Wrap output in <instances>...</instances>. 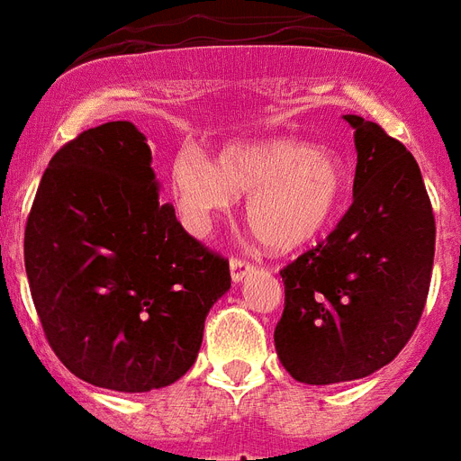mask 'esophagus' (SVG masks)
<instances>
[{"label":"esophagus","mask_w":461,"mask_h":461,"mask_svg":"<svg viewBox=\"0 0 461 461\" xmlns=\"http://www.w3.org/2000/svg\"><path fill=\"white\" fill-rule=\"evenodd\" d=\"M251 270H254L251 263L242 261V258H230V277H233V282H242Z\"/></svg>","instance_id":"34e87169"}]
</instances>
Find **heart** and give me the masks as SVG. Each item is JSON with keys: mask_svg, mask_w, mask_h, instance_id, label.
<instances>
[{"mask_svg": "<svg viewBox=\"0 0 461 461\" xmlns=\"http://www.w3.org/2000/svg\"><path fill=\"white\" fill-rule=\"evenodd\" d=\"M172 195L191 233L204 235L212 221L230 210L235 195H247L251 233L275 251L310 245L336 219L348 188L343 160L305 141H233L216 163L182 151L172 163Z\"/></svg>", "mask_w": 461, "mask_h": 461, "instance_id": "obj_1", "label": "heart"}]
</instances>
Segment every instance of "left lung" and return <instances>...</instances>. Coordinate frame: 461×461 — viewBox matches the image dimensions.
Listing matches in <instances>:
<instances>
[{
	"label": "left lung",
	"instance_id": "8db88e82",
	"mask_svg": "<svg viewBox=\"0 0 461 461\" xmlns=\"http://www.w3.org/2000/svg\"><path fill=\"white\" fill-rule=\"evenodd\" d=\"M352 204L324 242L282 270L275 349L289 375L338 384L380 371L412 336L434 268L436 223L422 172L401 141L361 116Z\"/></svg>",
	"mask_w": 461,
	"mask_h": 461
}]
</instances>
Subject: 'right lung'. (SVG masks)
<instances>
[{"mask_svg":"<svg viewBox=\"0 0 461 461\" xmlns=\"http://www.w3.org/2000/svg\"><path fill=\"white\" fill-rule=\"evenodd\" d=\"M147 137L97 125L50 158L25 228L43 333L77 377L151 392L195 364L204 317L230 289L228 261L160 203Z\"/></svg>","mask_w":461,"mask_h":461,"instance_id":"obj_1","label":"right lung"}]
</instances>
